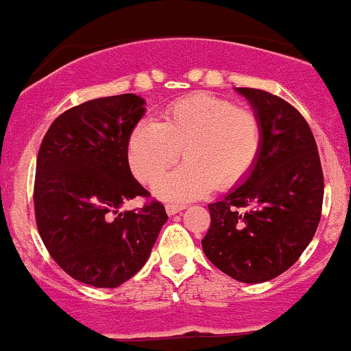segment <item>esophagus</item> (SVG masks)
I'll return each instance as SVG.
<instances>
[{"mask_svg": "<svg viewBox=\"0 0 351 351\" xmlns=\"http://www.w3.org/2000/svg\"><path fill=\"white\" fill-rule=\"evenodd\" d=\"M184 204H180V203H167L165 204V211H167L169 215H176V213H179V211H182L184 210Z\"/></svg>", "mask_w": 351, "mask_h": 351, "instance_id": "esophagus-1", "label": "esophagus"}]
</instances>
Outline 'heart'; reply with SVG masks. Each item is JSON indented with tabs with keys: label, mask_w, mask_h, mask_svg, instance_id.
Masks as SVG:
<instances>
[{
	"label": "heart",
	"mask_w": 351,
	"mask_h": 351,
	"mask_svg": "<svg viewBox=\"0 0 351 351\" xmlns=\"http://www.w3.org/2000/svg\"><path fill=\"white\" fill-rule=\"evenodd\" d=\"M263 126L258 114L210 93H191L167 107L162 123L140 121L128 140L131 171L154 184L183 150L186 164L157 182L164 199L187 201L239 186L258 162Z\"/></svg>",
	"instance_id": "heart-1"
}]
</instances>
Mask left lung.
<instances>
[{"label": "left lung", "instance_id": "obj_1", "mask_svg": "<svg viewBox=\"0 0 351 351\" xmlns=\"http://www.w3.org/2000/svg\"><path fill=\"white\" fill-rule=\"evenodd\" d=\"M263 126V147L244 184L208 204L206 258L242 283L276 278L302 256L321 220L324 176L307 121L287 100L237 88Z\"/></svg>", "mask_w": 351, "mask_h": 351}]
</instances>
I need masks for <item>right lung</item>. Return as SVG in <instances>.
<instances>
[{
  "mask_svg": "<svg viewBox=\"0 0 351 351\" xmlns=\"http://www.w3.org/2000/svg\"><path fill=\"white\" fill-rule=\"evenodd\" d=\"M143 106L141 97L123 93L71 107L51 124L37 155L40 239L62 271L97 289H116L136 275L169 218L157 199L119 211L136 196L150 197L128 162Z\"/></svg>",
  "mask_w": 351,
  "mask_h": 351,
  "instance_id": "1",
  "label": "right lung"
}]
</instances>
